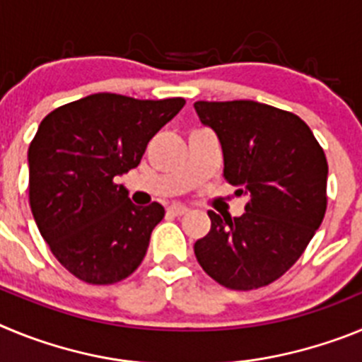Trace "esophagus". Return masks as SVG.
I'll list each match as a JSON object with an SVG mask.
<instances>
[{"label": "esophagus", "mask_w": 362, "mask_h": 362, "mask_svg": "<svg viewBox=\"0 0 362 362\" xmlns=\"http://www.w3.org/2000/svg\"><path fill=\"white\" fill-rule=\"evenodd\" d=\"M166 212L170 214V216L181 217V216H185V214L188 212V209H187V206H181V204H170V206H168V210H166Z\"/></svg>", "instance_id": "obj_1"}]
</instances>
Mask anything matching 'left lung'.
<instances>
[{"mask_svg": "<svg viewBox=\"0 0 362 362\" xmlns=\"http://www.w3.org/2000/svg\"><path fill=\"white\" fill-rule=\"evenodd\" d=\"M201 123L219 137L225 177L246 194L241 217L210 210V232L194 252L216 283L255 290L296 264L321 226L328 204V163L308 124L270 105L197 101Z\"/></svg>", "mask_w": 362, "mask_h": 362, "instance_id": "left-lung-1", "label": "left lung"}]
</instances>
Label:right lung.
<instances>
[{
	"label": "right lung",
	"mask_w": 362,
	"mask_h": 362,
	"mask_svg": "<svg viewBox=\"0 0 362 362\" xmlns=\"http://www.w3.org/2000/svg\"><path fill=\"white\" fill-rule=\"evenodd\" d=\"M183 98L92 94L57 107L28 146V201L54 257L88 284H114L137 270L159 203L136 206L114 177L136 168Z\"/></svg>",
	"instance_id": "right-lung-1"
}]
</instances>
